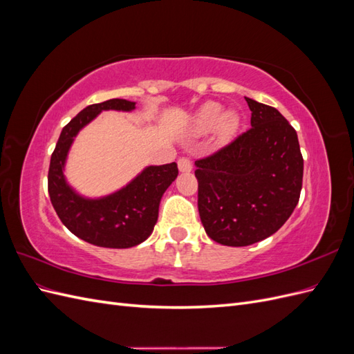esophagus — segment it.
Returning a JSON list of instances; mask_svg holds the SVG:
<instances>
[{
  "label": "esophagus",
  "instance_id": "1",
  "mask_svg": "<svg viewBox=\"0 0 354 354\" xmlns=\"http://www.w3.org/2000/svg\"><path fill=\"white\" fill-rule=\"evenodd\" d=\"M178 169H180V173H190L192 162L187 158H180L178 159Z\"/></svg>",
  "mask_w": 354,
  "mask_h": 354
}]
</instances>
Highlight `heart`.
Here are the masks:
<instances>
[{
	"instance_id": "b5f03b06",
	"label": "heart",
	"mask_w": 354,
	"mask_h": 354,
	"mask_svg": "<svg viewBox=\"0 0 354 354\" xmlns=\"http://www.w3.org/2000/svg\"><path fill=\"white\" fill-rule=\"evenodd\" d=\"M218 125V133L221 137H230L239 127V116L233 112L224 113L223 106L209 102L201 106L192 120V128L199 134H207Z\"/></svg>"
}]
</instances>
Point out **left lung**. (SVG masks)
Here are the masks:
<instances>
[{"mask_svg": "<svg viewBox=\"0 0 354 354\" xmlns=\"http://www.w3.org/2000/svg\"><path fill=\"white\" fill-rule=\"evenodd\" d=\"M245 100L250 130L195 162L202 226L212 241L227 246L272 236L295 209L303 186L297 131L272 106Z\"/></svg>", "mask_w": 354, "mask_h": 354, "instance_id": "obj_1", "label": "left lung"}]
</instances>
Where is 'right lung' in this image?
<instances>
[{
	"mask_svg": "<svg viewBox=\"0 0 354 354\" xmlns=\"http://www.w3.org/2000/svg\"><path fill=\"white\" fill-rule=\"evenodd\" d=\"M136 102L111 99L90 104L63 127L48 169V195L62 223L75 236L103 248H131L145 242L158 221L159 203L177 178L176 162L149 165L113 194L87 198L65 177V165L75 137L103 111L131 112Z\"/></svg>",
	"mask_w": 354,
	"mask_h": 354,
	"instance_id": "obj_1",
	"label": "right lung"
}]
</instances>
